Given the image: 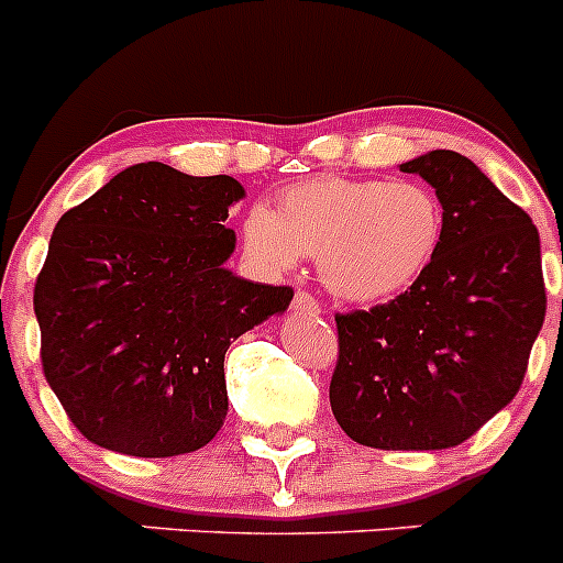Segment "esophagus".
<instances>
[{
    "mask_svg": "<svg viewBox=\"0 0 563 563\" xmlns=\"http://www.w3.org/2000/svg\"><path fill=\"white\" fill-rule=\"evenodd\" d=\"M292 307H296V310H307V312H321L318 298L307 290H298L296 296H292Z\"/></svg>",
    "mask_w": 563,
    "mask_h": 563,
    "instance_id": "34e87169",
    "label": "esophagus"
}]
</instances>
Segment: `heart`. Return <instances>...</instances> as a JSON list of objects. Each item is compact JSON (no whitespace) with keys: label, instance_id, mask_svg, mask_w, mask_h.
Instances as JSON below:
<instances>
[{"label":"heart","instance_id":"heart-1","mask_svg":"<svg viewBox=\"0 0 563 563\" xmlns=\"http://www.w3.org/2000/svg\"><path fill=\"white\" fill-rule=\"evenodd\" d=\"M445 233V208L420 180L316 177L282 191L278 213L253 206L242 245L258 267L285 273L305 253L332 296L375 305L415 287Z\"/></svg>","mask_w":563,"mask_h":563}]
</instances>
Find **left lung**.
Returning <instances> with one entry per match:
<instances>
[{
  "mask_svg": "<svg viewBox=\"0 0 563 563\" xmlns=\"http://www.w3.org/2000/svg\"><path fill=\"white\" fill-rule=\"evenodd\" d=\"M400 172L442 200L440 253L386 305L338 312L330 406L369 449H454L525 380L547 312L539 231L462 154L437 148Z\"/></svg>",
  "mask_w": 563,
  "mask_h": 563,
  "instance_id": "1",
  "label": "left lung"
}]
</instances>
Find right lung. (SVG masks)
Returning a JSON list of instances; mask_svg holds the SVG:
<instances>
[{
	"label": "right lung",
	"mask_w": 563,
	"mask_h": 563,
	"mask_svg": "<svg viewBox=\"0 0 563 563\" xmlns=\"http://www.w3.org/2000/svg\"><path fill=\"white\" fill-rule=\"evenodd\" d=\"M242 197L228 174L137 163L58 220L33 310L44 377L89 442L177 456L222 429L228 346L292 298L225 267Z\"/></svg>",
	"instance_id": "obj_1"
}]
</instances>
